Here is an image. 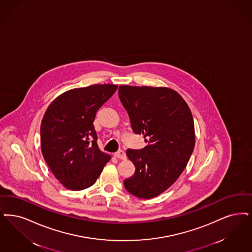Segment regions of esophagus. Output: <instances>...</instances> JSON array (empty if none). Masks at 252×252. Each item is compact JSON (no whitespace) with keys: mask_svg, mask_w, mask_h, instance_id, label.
I'll use <instances>...</instances> for the list:
<instances>
[{"mask_svg":"<svg viewBox=\"0 0 252 252\" xmlns=\"http://www.w3.org/2000/svg\"><path fill=\"white\" fill-rule=\"evenodd\" d=\"M114 157L117 158L118 159H126V153L123 151V150H119V151L114 153Z\"/></svg>","mask_w":252,"mask_h":252,"instance_id":"esophagus-1","label":"esophagus"}]
</instances>
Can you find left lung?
<instances>
[{"instance_id": "1", "label": "left lung", "mask_w": 252, "mask_h": 252, "mask_svg": "<svg viewBox=\"0 0 252 252\" xmlns=\"http://www.w3.org/2000/svg\"><path fill=\"white\" fill-rule=\"evenodd\" d=\"M119 98L135 134L144 136L147 146L127 149L135 166L124 186L132 195L152 199L178 179L191 157L195 131L191 111L181 95L166 87L121 85Z\"/></svg>"}]
</instances>
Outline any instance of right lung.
Segmentation results:
<instances>
[{"mask_svg": "<svg viewBox=\"0 0 252 252\" xmlns=\"http://www.w3.org/2000/svg\"><path fill=\"white\" fill-rule=\"evenodd\" d=\"M117 85L94 84L62 94L41 122V151L53 175L71 190L93 186L110 161L101 152L94 126L95 114Z\"/></svg>", "mask_w": 252, "mask_h": 252, "instance_id": "obj_1", "label": "right lung"}]
</instances>
